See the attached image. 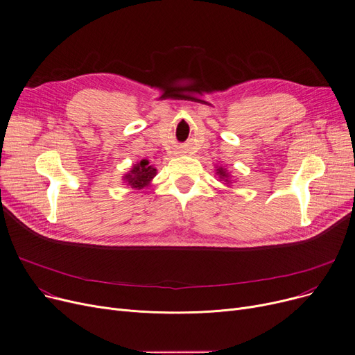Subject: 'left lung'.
Returning a JSON list of instances; mask_svg holds the SVG:
<instances>
[{
	"label": "left lung",
	"mask_w": 355,
	"mask_h": 355,
	"mask_svg": "<svg viewBox=\"0 0 355 355\" xmlns=\"http://www.w3.org/2000/svg\"><path fill=\"white\" fill-rule=\"evenodd\" d=\"M215 172H216V176L219 178V180H222L225 184H227V186H231L234 182H235V179L232 178V175L227 172V169H225V168H222V166H215Z\"/></svg>",
	"instance_id": "left-lung-1"
}]
</instances>
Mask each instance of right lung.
Returning <instances> with one entry per match:
<instances>
[{
    "label": "right lung",
    "mask_w": 355,
    "mask_h": 355,
    "mask_svg": "<svg viewBox=\"0 0 355 355\" xmlns=\"http://www.w3.org/2000/svg\"><path fill=\"white\" fill-rule=\"evenodd\" d=\"M156 173L157 171L155 166H152L148 159H141L140 162L132 166L128 173H124L123 183L129 184L132 189L139 191V189H143V187L150 186Z\"/></svg>",
    "instance_id": "add662e5"
}]
</instances>
